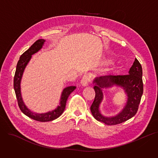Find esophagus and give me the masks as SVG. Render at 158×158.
<instances>
[{
  "mask_svg": "<svg viewBox=\"0 0 158 158\" xmlns=\"http://www.w3.org/2000/svg\"><path fill=\"white\" fill-rule=\"evenodd\" d=\"M90 81V77L87 75H84L81 80V84L83 86H86L89 85Z\"/></svg>",
  "mask_w": 158,
  "mask_h": 158,
  "instance_id": "1",
  "label": "esophagus"
}]
</instances>
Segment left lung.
<instances>
[{"label":"left lung","mask_w":158,"mask_h":158,"mask_svg":"<svg viewBox=\"0 0 158 158\" xmlns=\"http://www.w3.org/2000/svg\"><path fill=\"white\" fill-rule=\"evenodd\" d=\"M142 77L141 64L135 58L128 75H107L96 78L94 81L95 96L90 107L94 117L106 125L113 126L122 123L134 117L138 110L143 94ZM114 85L121 87L125 90L128 94V101L125 107L118 115L112 118L105 117L99 111V106L102 99L101 90Z\"/></svg>","instance_id":"1"}]
</instances>
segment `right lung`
<instances>
[{
    "mask_svg": "<svg viewBox=\"0 0 158 158\" xmlns=\"http://www.w3.org/2000/svg\"><path fill=\"white\" fill-rule=\"evenodd\" d=\"M45 40H38L35 42L27 51H26L21 56L19 60L17 62L16 70L14 75V89L15 90L16 98L17 100V103H18V106L21 110V112L29 117L36 121L39 122H49L53 120L58 117H59L64 112L65 107H66V103L69 95L71 94L72 92L75 90L76 89V86H71L65 88L61 94V100H60V106L57 107L55 110H52V112H49L45 114H34L31 112L24 105L21 94V78L24 72V70L25 67L26 66L27 64L29 61L32 55L34 53L38 52L43 46Z\"/></svg>",
    "mask_w": 158,
    "mask_h": 158,
    "instance_id": "right-lung-1",
    "label": "right lung"
}]
</instances>
